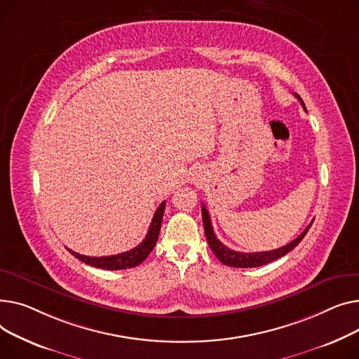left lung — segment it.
<instances>
[{"label":"left lung","instance_id":"8db88e82","mask_svg":"<svg viewBox=\"0 0 359 359\" xmlns=\"http://www.w3.org/2000/svg\"><path fill=\"white\" fill-rule=\"evenodd\" d=\"M296 95L302 105L303 109L306 110V105L303 102V100L297 95ZM201 212H203V224H204V233H205V238H207V242H208V246L210 249H212L215 252L216 258L227 265V266H233V268H255V266H261V265H265V264H269L272 261H277L278 258L287 255L290 250H292L294 248H296L302 241L303 238L306 236V233L309 231L311 223L304 229L303 233L297 238L294 239L292 242H290L288 245L283 246V248H278V249H273V250H266V252H250V254H246V252H238V250H233L227 248L226 245H223L217 236L215 235V230H213V226H212V220H210V215L207 212V208L203 205L201 207Z\"/></svg>","mask_w":359,"mask_h":359}]
</instances>
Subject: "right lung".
Listing matches in <instances>:
<instances>
[{
	"mask_svg": "<svg viewBox=\"0 0 359 359\" xmlns=\"http://www.w3.org/2000/svg\"><path fill=\"white\" fill-rule=\"evenodd\" d=\"M163 210H165V201L161 203V205L156 208V212L154 215L152 223L149 226V230H147V235L143 239V242L140 245H137L135 249H130L128 252H123V254L118 255H111V257H86L76 254V252L68 249L71 254L78 258L79 261H82L83 264L95 266V268H101V269H109V271H117V269H128V268H133L137 266L139 264H142L149 254L152 252V249L156 245L158 236H159V230H161V224H162V217H163Z\"/></svg>",
	"mask_w": 359,
	"mask_h": 359,
	"instance_id": "1",
	"label": "right lung"
}]
</instances>
